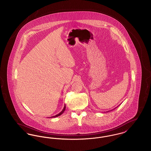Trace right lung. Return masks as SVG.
<instances>
[{
	"label": "right lung",
	"mask_w": 151,
	"mask_h": 151,
	"mask_svg": "<svg viewBox=\"0 0 151 151\" xmlns=\"http://www.w3.org/2000/svg\"><path fill=\"white\" fill-rule=\"evenodd\" d=\"M65 106H64V108H63V109L62 110V111L60 112V113H59L58 114H57V115H54V116H51V118L52 117V118H55V117H57L58 116H59V115H62L63 113H64V111H65Z\"/></svg>",
	"instance_id": "right-lung-1"
}]
</instances>
